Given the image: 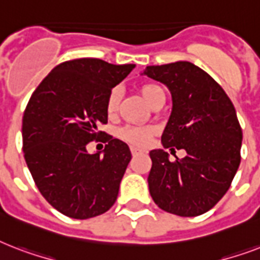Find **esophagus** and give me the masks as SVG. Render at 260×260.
Here are the masks:
<instances>
[{
    "mask_svg": "<svg viewBox=\"0 0 260 260\" xmlns=\"http://www.w3.org/2000/svg\"><path fill=\"white\" fill-rule=\"evenodd\" d=\"M131 152H132V155H134V156H136V155L140 154L142 151L139 150V148H135V147H131Z\"/></svg>",
    "mask_w": 260,
    "mask_h": 260,
    "instance_id": "34e87169",
    "label": "esophagus"
}]
</instances>
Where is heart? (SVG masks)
Listing matches in <instances>:
<instances>
[{
	"label": "heart",
	"instance_id": "heart-1",
	"mask_svg": "<svg viewBox=\"0 0 260 260\" xmlns=\"http://www.w3.org/2000/svg\"><path fill=\"white\" fill-rule=\"evenodd\" d=\"M140 94L142 97L146 100L148 105H152L158 98L163 97V89L158 86L156 83H143L140 86ZM121 100V90L120 87H113L110 90L109 95H108V102H106V110L108 113L113 114L118 108ZM154 134V128L152 126H124L121 129H118V136L125 140V142L134 144V146L143 147L146 146L148 140H150L151 135Z\"/></svg>",
	"mask_w": 260,
	"mask_h": 260
}]
</instances>
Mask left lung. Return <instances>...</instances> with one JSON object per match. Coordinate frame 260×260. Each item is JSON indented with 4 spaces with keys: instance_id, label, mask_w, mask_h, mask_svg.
Listing matches in <instances>:
<instances>
[{
    "instance_id": "left-lung-1",
    "label": "left lung",
    "mask_w": 260,
    "mask_h": 260,
    "mask_svg": "<svg viewBox=\"0 0 260 260\" xmlns=\"http://www.w3.org/2000/svg\"><path fill=\"white\" fill-rule=\"evenodd\" d=\"M142 75L171 93L163 148L186 151L175 162L162 148L150 151L151 197L169 213L200 216L221 200L240 165L243 134L234 104L209 74L190 62L147 66Z\"/></svg>"
}]
</instances>
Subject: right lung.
<instances>
[{
    "mask_svg": "<svg viewBox=\"0 0 260 260\" xmlns=\"http://www.w3.org/2000/svg\"><path fill=\"white\" fill-rule=\"evenodd\" d=\"M101 59H75L59 64L43 79L22 117V151L40 193L71 218L95 217L117 200L129 163L126 143L104 138L101 153L89 154L87 143L104 132L110 90L135 69Z\"/></svg>",
    "mask_w": 260,
    "mask_h": 260,
    "instance_id": "right-lung-1",
    "label": "right lung"
}]
</instances>
